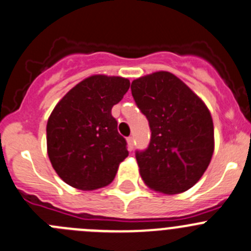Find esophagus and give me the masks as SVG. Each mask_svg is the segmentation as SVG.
<instances>
[{"mask_svg": "<svg viewBox=\"0 0 251 251\" xmlns=\"http://www.w3.org/2000/svg\"><path fill=\"white\" fill-rule=\"evenodd\" d=\"M127 143H128V150H130V151H132V150L134 149V138L128 137Z\"/></svg>", "mask_w": 251, "mask_h": 251, "instance_id": "34e87169", "label": "esophagus"}]
</instances>
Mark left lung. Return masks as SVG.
Returning a JSON list of instances; mask_svg holds the SVG:
<instances>
[{
  "label": "left lung",
  "instance_id": "8db88e82",
  "mask_svg": "<svg viewBox=\"0 0 251 251\" xmlns=\"http://www.w3.org/2000/svg\"><path fill=\"white\" fill-rule=\"evenodd\" d=\"M130 90L151 132L147 149L135 151L143 181L168 195L185 192L202 177L213 155V121L208 108L168 71L137 78Z\"/></svg>",
  "mask_w": 251,
  "mask_h": 251
}]
</instances>
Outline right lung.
<instances>
[{
  "instance_id": "right-lung-1",
  "label": "right lung",
  "mask_w": 251,
  "mask_h": 251,
  "mask_svg": "<svg viewBox=\"0 0 251 251\" xmlns=\"http://www.w3.org/2000/svg\"><path fill=\"white\" fill-rule=\"evenodd\" d=\"M128 78L94 75L71 88L50 114L47 145L50 163L68 185L83 191L107 186L128 156L112 107L129 88Z\"/></svg>"
}]
</instances>
